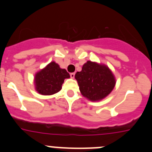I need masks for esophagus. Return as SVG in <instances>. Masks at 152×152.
<instances>
[{"label": "esophagus", "mask_w": 152, "mask_h": 152, "mask_svg": "<svg viewBox=\"0 0 152 152\" xmlns=\"http://www.w3.org/2000/svg\"><path fill=\"white\" fill-rule=\"evenodd\" d=\"M75 75V72H72V73H71V74H70V77H71V78H74Z\"/></svg>", "instance_id": "1"}]
</instances>
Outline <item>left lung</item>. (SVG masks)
<instances>
[{
    "instance_id": "left-lung-1",
    "label": "left lung",
    "mask_w": 152,
    "mask_h": 152,
    "mask_svg": "<svg viewBox=\"0 0 152 152\" xmlns=\"http://www.w3.org/2000/svg\"><path fill=\"white\" fill-rule=\"evenodd\" d=\"M81 94L92 102L108 96L115 85V78L105 64L88 61L75 76Z\"/></svg>"
}]
</instances>
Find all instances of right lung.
<instances>
[{"mask_svg":"<svg viewBox=\"0 0 152 152\" xmlns=\"http://www.w3.org/2000/svg\"><path fill=\"white\" fill-rule=\"evenodd\" d=\"M69 77L65 69L52 61L35 74V89L42 95H53L61 90L64 80Z\"/></svg>","mask_w":152,"mask_h":152,"instance_id":"right-lung-1","label":"right lung"}]
</instances>
